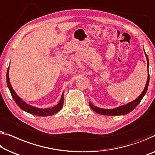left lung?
Returning <instances> with one entry per match:
<instances>
[{
	"mask_svg": "<svg viewBox=\"0 0 155 155\" xmlns=\"http://www.w3.org/2000/svg\"><path fill=\"white\" fill-rule=\"evenodd\" d=\"M145 56H146L147 68H148L149 60H148V57H147L146 54H145ZM149 81H150V75L148 73L146 84H145L144 90H143V91L142 92V93L140 94L139 97H138L135 100L131 101V102L127 104H125V105H122V106H120V107L113 108V109H104V108H101L97 107H95V106L92 105L91 102H89L90 107H91L92 109L94 110V111H95L96 113H97V114H101V115H121L128 114L129 113L132 111V110L137 107V105L140 102V101L142 100L143 97L145 94H146V92L147 91V87H148V85H149Z\"/></svg>",
	"mask_w": 155,
	"mask_h": 155,
	"instance_id": "1",
	"label": "left lung"
}]
</instances>
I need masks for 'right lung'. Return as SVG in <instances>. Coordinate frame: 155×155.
Returning <instances> with one entry per match:
<instances>
[{"instance_id": "add662e5", "label": "right lung", "mask_w": 155, "mask_h": 155, "mask_svg": "<svg viewBox=\"0 0 155 155\" xmlns=\"http://www.w3.org/2000/svg\"><path fill=\"white\" fill-rule=\"evenodd\" d=\"M7 84H8V87L9 90H10L11 95L14 99V100L15 101V102L21 108L22 110H24V111L29 113L32 115H38V116H50V115H53L55 114H56L60 110L63 108V93L62 94L61 100L59 101V102L58 103L57 105H55V107L50 108H40L33 107V106L29 105L26 104L25 101H23L17 95V94L16 93L15 91H14L12 87L11 84L10 82V78H9V68L7 71Z\"/></svg>"}]
</instances>
